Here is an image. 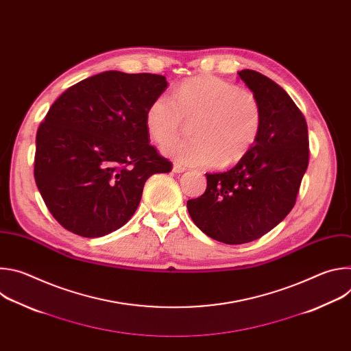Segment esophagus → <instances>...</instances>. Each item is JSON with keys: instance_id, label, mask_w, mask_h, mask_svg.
<instances>
[{"instance_id": "34e87169", "label": "esophagus", "mask_w": 351, "mask_h": 351, "mask_svg": "<svg viewBox=\"0 0 351 351\" xmlns=\"http://www.w3.org/2000/svg\"><path fill=\"white\" fill-rule=\"evenodd\" d=\"M172 171H173L175 173H182V172H184V171H186V168H184V167H182L180 164L175 162V164H173V167H172Z\"/></svg>"}]
</instances>
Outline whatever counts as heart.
<instances>
[{"label":"heart","mask_w":351,"mask_h":351,"mask_svg":"<svg viewBox=\"0 0 351 351\" xmlns=\"http://www.w3.org/2000/svg\"><path fill=\"white\" fill-rule=\"evenodd\" d=\"M191 138L167 144L164 153L191 167H229L256 144L263 114L257 97L217 76L187 79L169 94L157 95L145 112V128L158 144L171 141L183 119H191Z\"/></svg>","instance_id":"heart-1"}]
</instances>
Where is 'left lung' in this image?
Listing matches in <instances>:
<instances>
[{
  "label": "left lung",
  "instance_id": "8db88e82",
  "mask_svg": "<svg viewBox=\"0 0 351 351\" xmlns=\"http://www.w3.org/2000/svg\"><path fill=\"white\" fill-rule=\"evenodd\" d=\"M237 73L261 107L258 138L232 169L206 173L204 194L187 202L195 226L226 244L257 240L286 218L310 157L307 122L290 95L260 72Z\"/></svg>",
  "mask_w": 351,
  "mask_h": 351
}]
</instances>
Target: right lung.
<instances>
[{
    "mask_svg": "<svg viewBox=\"0 0 351 351\" xmlns=\"http://www.w3.org/2000/svg\"><path fill=\"white\" fill-rule=\"evenodd\" d=\"M165 76L107 71L66 91L36 136L34 179L48 211L69 232L101 237L134 214L145 180L172 164L149 144L145 112Z\"/></svg>",
    "mask_w": 351,
    "mask_h": 351,
    "instance_id": "obj_1",
    "label": "right lung"
}]
</instances>
